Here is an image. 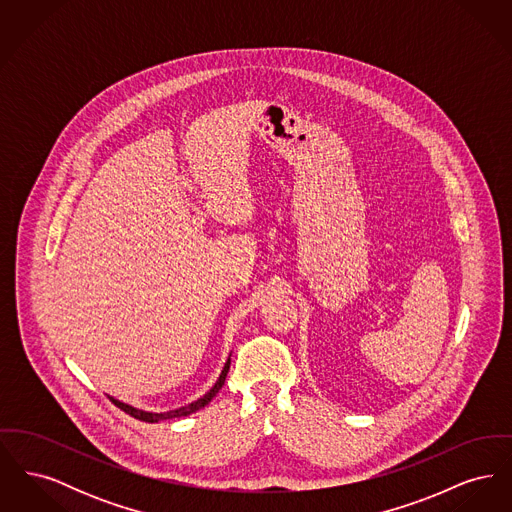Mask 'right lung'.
<instances>
[{"label": "right lung", "mask_w": 512, "mask_h": 512, "mask_svg": "<svg viewBox=\"0 0 512 512\" xmlns=\"http://www.w3.org/2000/svg\"><path fill=\"white\" fill-rule=\"evenodd\" d=\"M228 370H230V359L226 361V365H224L222 372H220V378L217 380V384L211 388V391H207L201 399H197L194 403H190V405H186V407H180V409H176V411H169V413H146V411L134 409V407H130V405H126V403H121V401H117V399H113V397H109V399H111L121 411H124V413L130 414V416H134V418H138V420H144V422H159V420H167V418H178V416H186V414H192L195 413V411H199V409H203V407L219 393L220 388L224 386V380H226Z\"/></svg>", "instance_id": "1"}]
</instances>
